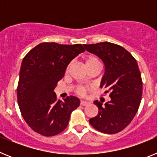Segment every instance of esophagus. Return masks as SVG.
<instances>
[{"label":"esophagus","instance_id":"obj_1","mask_svg":"<svg viewBox=\"0 0 157 157\" xmlns=\"http://www.w3.org/2000/svg\"><path fill=\"white\" fill-rule=\"evenodd\" d=\"M80 105H81L82 106H86V105H89V102H88V101H80Z\"/></svg>","mask_w":157,"mask_h":157}]
</instances>
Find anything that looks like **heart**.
I'll use <instances>...</instances> for the list:
<instances>
[{"instance_id": "heart-1", "label": "heart", "mask_w": 157, "mask_h": 157, "mask_svg": "<svg viewBox=\"0 0 157 157\" xmlns=\"http://www.w3.org/2000/svg\"><path fill=\"white\" fill-rule=\"evenodd\" d=\"M86 66H88V65H92L95 64V63H100L99 59H98V57H96L94 56H89L86 58ZM87 89L86 87L84 86H78L76 89V93L79 95H85L86 93Z\"/></svg>"}]
</instances>
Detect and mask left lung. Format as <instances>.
<instances>
[{
	"mask_svg": "<svg viewBox=\"0 0 157 157\" xmlns=\"http://www.w3.org/2000/svg\"><path fill=\"white\" fill-rule=\"evenodd\" d=\"M83 45L103 61L105 75L100 87L111 98L105 105L94 101L98 114L89 121L100 132L116 134L130 124L141 103L142 80L138 63L127 49L113 43Z\"/></svg>",
	"mask_w": 157,
	"mask_h": 157,
	"instance_id": "left-lung-1",
	"label": "left lung"
}]
</instances>
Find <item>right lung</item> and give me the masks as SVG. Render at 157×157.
<instances>
[{
    "label": "right lung",
    "instance_id": "add662e5",
    "mask_svg": "<svg viewBox=\"0 0 157 157\" xmlns=\"http://www.w3.org/2000/svg\"><path fill=\"white\" fill-rule=\"evenodd\" d=\"M84 51L81 44L43 42L23 58L17 101L22 116L34 131L50 137L67 127L71 114L79 106L80 101L74 96L57 101L53 90L69 63Z\"/></svg>",
    "mask_w": 157,
    "mask_h": 157
}]
</instances>
